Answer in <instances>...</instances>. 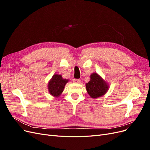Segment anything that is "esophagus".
<instances>
[{
  "label": "esophagus",
  "mask_w": 150,
  "mask_h": 150,
  "mask_svg": "<svg viewBox=\"0 0 150 150\" xmlns=\"http://www.w3.org/2000/svg\"><path fill=\"white\" fill-rule=\"evenodd\" d=\"M72 81H73V83H81V80L78 79H74L73 80H72Z\"/></svg>",
  "instance_id": "1"
}]
</instances>
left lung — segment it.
<instances>
[{"label":"left lung","mask_w":150,"mask_h":150,"mask_svg":"<svg viewBox=\"0 0 150 150\" xmlns=\"http://www.w3.org/2000/svg\"><path fill=\"white\" fill-rule=\"evenodd\" d=\"M86 88L92 98H98L105 94L109 89V85L97 73L90 76V81L86 84Z\"/></svg>","instance_id":"obj_1"}]
</instances>
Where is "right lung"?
Wrapping results in <instances>:
<instances>
[{
	"label": "right lung",
	"mask_w": 150,
	"mask_h": 150,
	"mask_svg": "<svg viewBox=\"0 0 150 150\" xmlns=\"http://www.w3.org/2000/svg\"><path fill=\"white\" fill-rule=\"evenodd\" d=\"M68 81V79H63L61 75L54 74L48 83L49 93L54 97H59L64 91V86Z\"/></svg>",
	"instance_id": "add662e5"
}]
</instances>
